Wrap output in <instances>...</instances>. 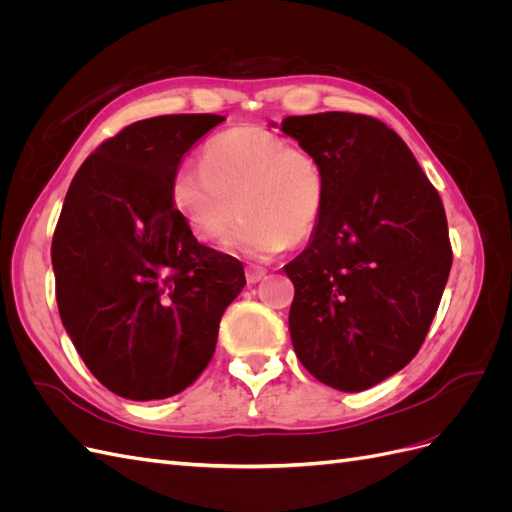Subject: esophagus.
<instances>
[{"label": "esophagus", "instance_id": "esophagus-1", "mask_svg": "<svg viewBox=\"0 0 512 512\" xmlns=\"http://www.w3.org/2000/svg\"><path fill=\"white\" fill-rule=\"evenodd\" d=\"M265 275H267L265 267H258V265L245 267V280H247V284H258Z\"/></svg>", "mask_w": 512, "mask_h": 512}]
</instances>
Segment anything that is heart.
<instances>
[{
    "label": "heart",
    "mask_w": 512,
    "mask_h": 512,
    "mask_svg": "<svg viewBox=\"0 0 512 512\" xmlns=\"http://www.w3.org/2000/svg\"><path fill=\"white\" fill-rule=\"evenodd\" d=\"M327 196L320 160L301 145L260 128H235L215 136L203 166H183L173 179V203L192 235L203 243L228 241L247 258H269L316 230Z\"/></svg>",
    "instance_id": "heart-1"
}]
</instances>
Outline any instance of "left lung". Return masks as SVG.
<instances>
[{"mask_svg":"<svg viewBox=\"0 0 512 512\" xmlns=\"http://www.w3.org/2000/svg\"><path fill=\"white\" fill-rule=\"evenodd\" d=\"M282 130L327 181L314 239L290 260V337L322 384L356 393L404 369L423 346L451 273L442 198L376 117L294 115Z\"/></svg>","mask_w":512,"mask_h":512,"instance_id":"left-lung-1","label":"left lung"}]
</instances>
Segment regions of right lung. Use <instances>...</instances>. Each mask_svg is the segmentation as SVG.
I'll list each match as a JSON object with an SVG mask.
<instances>
[{
  "label": "right lung",
  "mask_w": 512,
  "mask_h": 512,
  "mask_svg": "<svg viewBox=\"0 0 512 512\" xmlns=\"http://www.w3.org/2000/svg\"><path fill=\"white\" fill-rule=\"evenodd\" d=\"M226 117L130 123L81 164L55 226L61 322L87 369L119 397L181 393L203 374L243 265L198 243L173 203V179L198 138Z\"/></svg>",
  "instance_id": "obj_1"
}]
</instances>
